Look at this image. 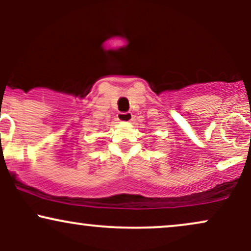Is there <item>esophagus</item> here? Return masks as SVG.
Listing matches in <instances>:
<instances>
[{"mask_svg":"<svg viewBox=\"0 0 251 251\" xmlns=\"http://www.w3.org/2000/svg\"><path fill=\"white\" fill-rule=\"evenodd\" d=\"M132 118H133V116H132L131 112H125V113H118V116H117V119L119 120L120 123H129L132 120Z\"/></svg>","mask_w":251,"mask_h":251,"instance_id":"esophagus-1","label":"esophagus"}]
</instances>
